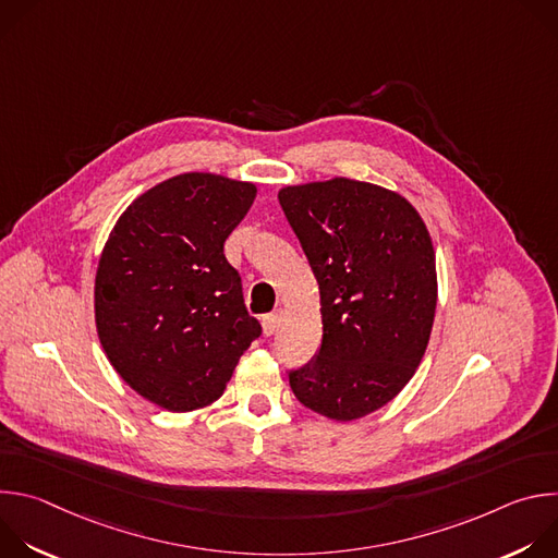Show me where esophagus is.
<instances>
[{"instance_id": "34e87169", "label": "esophagus", "mask_w": 558, "mask_h": 558, "mask_svg": "<svg viewBox=\"0 0 558 558\" xmlns=\"http://www.w3.org/2000/svg\"><path fill=\"white\" fill-rule=\"evenodd\" d=\"M278 325H280V315L278 313H269L263 317V331L265 336H274L278 331Z\"/></svg>"}]
</instances>
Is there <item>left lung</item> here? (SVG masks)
Masks as SVG:
<instances>
[{"label":"left lung","mask_w":558,"mask_h":558,"mask_svg":"<svg viewBox=\"0 0 558 558\" xmlns=\"http://www.w3.org/2000/svg\"><path fill=\"white\" fill-rule=\"evenodd\" d=\"M280 207L320 287L323 344L289 371L298 402L364 417L400 392L428 347L437 271L428 229L400 194L351 179L284 187Z\"/></svg>","instance_id":"left-lung-1"}]
</instances>
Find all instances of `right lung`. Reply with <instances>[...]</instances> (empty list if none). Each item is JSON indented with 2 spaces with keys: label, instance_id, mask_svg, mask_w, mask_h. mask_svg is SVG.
Instances as JSON below:
<instances>
[{
  "label": "right lung",
  "instance_id": "right-lung-1",
  "mask_svg": "<svg viewBox=\"0 0 558 558\" xmlns=\"http://www.w3.org/2000/svg\"><path fill=\"white\" fill-rule=\"evenodd\" d=\"M256 185L190 172L158 183L117 220L95 280V317L114 371L145 400L187 413L216 402L260 338L222 245Z\"/></svg>",
  "mask_w": 558,
  "mask_h": 558
}]
</instances>
